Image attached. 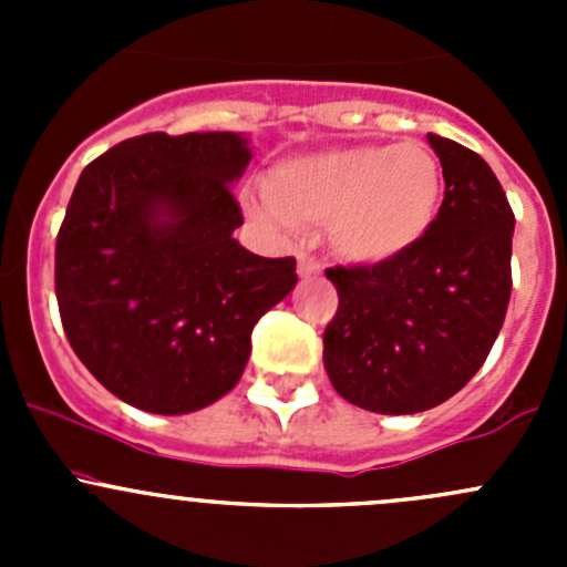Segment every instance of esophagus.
Masks as SVG:
<instances>
[{
  "instance_id": "obj_1",
  "label": "esophagus",
  "mask_w": 567,
  "mask_h": 567,
  "mask_svg": "<svg viewBox=\"0 0 567 567\" xmlns=\"http://www.w3.org/2000/svg\"><path fill=\"white\" fill-rule=\"evenodd\" d=\"M299 274H301V277H318L320 262L312 255H305V251H301V255H299Z\"/></svg>"
}]
</instances>
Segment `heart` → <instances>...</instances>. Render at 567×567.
Returning a JSON list of instances; mask_svg holds the SVG:
<instances>
[{"mask_svg": "<svg viewBox=\"0 0 567 567\" xmlns=\"http://www.w3.org/2000/svg\"><path fill=\"white\" fill-rule=\"evenodd\" d=\"M268 216L329 227V244L359 266L394 260L431 233L444 197L442 162L425 142L353 145L290 158L266 177Z\"/></svg>", "mask_w": 567, "mask_h": 567, "instance_id": "b5f03b06", "label": "heart"}]
</instances>
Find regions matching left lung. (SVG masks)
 <instances>
[{
    "instance_id": "obj_1",
    "label": "left lung",
    "mask_w": 567,
    "mask_h": 567,
    "mask_svg": "<svg viewBox=\"0 0 567 567\" xmlns=\"http://www.w3.org/2000/svg\"><path fill=\"white\" fill-rule=\"evenodd\" d=\"M444 173L431 233L394 260L334 266L340 305L323 331L334 390L375 414L444 403L483 368L511 301L513 216L505 188L468 147L427 134Z\"/></svg>"
}]
</instances>
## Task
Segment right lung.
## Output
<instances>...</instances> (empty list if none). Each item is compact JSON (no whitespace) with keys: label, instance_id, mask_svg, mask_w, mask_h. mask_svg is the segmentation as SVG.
Returning <instances> with one entry per match:
<instances>
[{"label":"right lung","instance_id":"1","mask_svg":"<svg viewBox=\"0 0 567 567\" xmlns=\"http://www.w3.org/2000/svg\"><path fill=\"white\" fill-rule=\"evenodd\" d=\"M251 158L233 131L142 134L79 175L54 255L62 329L128 405L188 414L227 394L251 329L299 282L293 257L251 255L230 183Z\"/></svg>","mask_w":567,"mask_h":567}]
</instances>
